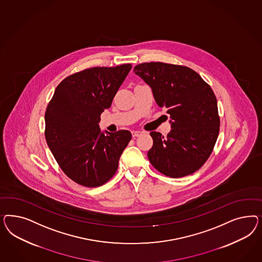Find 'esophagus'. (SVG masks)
<instances>
[{
    "mask_svg": "<svg viewBox=\"0 0 262 262\" xmlns=\"http://www.w3.org/2000/svg\"><path fill=\"white\" fill-rule=\"evenodd\" d=\"M132 135L134 137H137V136H140V135H142V133L141 132H138V130H133L132 132Z\"/></svg>",
    "mask_w": 262,
    "mask_h": 262,
    "instance_id": "1",
    "label": "esophagus"
}]
</instances>
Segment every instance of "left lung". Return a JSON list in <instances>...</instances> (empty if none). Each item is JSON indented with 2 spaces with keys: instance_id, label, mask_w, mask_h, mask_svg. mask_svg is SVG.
<instances>
[{
  "instance_id": "1",
  "label": "left lung",
  "mask_w": 262,
  "mask_h": 262,
  "mask_svg": "<svg viewBox=\"0 0 262 262\" xmlns=\"http://www.w3.org/2000/svg\"><path fill=\"white\" fill-rule=\"evenodd\" d=\"M134 71L170 115L172 129L167 137L157 132L150 134L154 140L148 151L151 165L170 178L193 174L209 158L219 135L214 92L186 66L146 62L136 65Z\"/></svg>"
}]
</instances>
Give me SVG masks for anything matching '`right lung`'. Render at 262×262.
<instances>
[{
	"label": "right lung",
	"mask_w": 262,
	"mask_h": 262,
	"mask_svg": "<svg viewBox=\"0 0 262 262\" xmlns=\"http://www.w3.org/2000/svg\"><path fill=\"white\" fill-rule=\"evenodd\" d=\"M132 69L130 64L93 67L78 72L57 85L45 112V138L68 178L86 187L108 182L132 134L101 132V114Z\"/></svg>",
	"instance_id": "obj_1"
}]
</instances>
